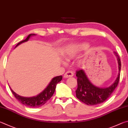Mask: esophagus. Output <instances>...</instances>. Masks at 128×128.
<instances>
[{
    "label": "esophagus",
    "mask_w": 128,
    "mask_h": 128,
    "mask_svg": "<svg viewBox=\"0 0 128 128\" xmlns=\"http://www.w3.org/2000/svg\"><path fill=\"white\" fill-rule=\"evenodd\" d=\"M74 75V73L72 72L71 71H68L67 72L64 74V78H70V77H72Z\"/></svg>",
    "instance_id": "esophagus-1"
}]
</instances>
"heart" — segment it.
<instances>
[{
  "label": "heart",
  "mask_w": 128,
  "mask_h": 128,
  "mask_svg": "<svg viewBox=\"0 0 128 128\" xmlns=\"http://www.w3.org/2000/svg\"><path fill=\"white\" fill-rule=\"evenodd\" d=\"M86 46L85 45H81V46H79V47H76V48H79L80 49H84ZM75 48L74 47H70L68 48L65 52V53H64V58H66V60H70L71 58L74 57V50Z\"/></svg>",
  "instance_id": "obj_1"
}]
</instances>
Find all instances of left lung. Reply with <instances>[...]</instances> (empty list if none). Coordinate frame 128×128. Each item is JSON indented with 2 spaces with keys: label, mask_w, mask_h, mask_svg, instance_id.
Instances as JSON below:
<instances>
[{
  "label": "left lung",
  "mask_w": 128,
  "mask_h": 128,
  "mask_svg": "<svg viewBox=\"0 0 128 128\" xmlns=\"http://www.w3.org/2000/svg\"><path fill=\"white\" fill-rule=\"evenodd\" d=\"M114 53L117 57L119 71L115 82L108 88H100L94 86L89 81L83 70H78L76 71V76L78 78V88L75 91L76 96L80 101L87 105L93 106L102 104L110 97L118 84L122 66L119 56L116 52Z\"/></svg>",
  "instance_id": "left-lung-1"
}]
</instances>
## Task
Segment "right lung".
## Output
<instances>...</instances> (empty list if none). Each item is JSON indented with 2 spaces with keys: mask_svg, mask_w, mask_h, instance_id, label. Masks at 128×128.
Masks as SVG:
<instances>
[{
  "mask_svg": "<svg viewBox=\"0 0 128 128\" xmlns=\"http://www.w3.org/2000/svg\"><path fill=\"white\" fill-rule=\"evenodd\" d=\"M35 34H30L28 37L26 38V39H24L22 41L20 42L17 44V46H18L22 42L28 41L29 38L31 35H34ZM62 79V76H58L55 78H53V79L51 80L50 83L47 86L46 88L42 92L39 94L33 97H21L17 94L16 93L12 90V89L10 88V90L12 91L13 94L14 95V97L16 98V99L19 100L20 102H21L22 104H23L25 106L30 107H38L42 106V105L46 104L50 98L52 97L53 94L54 93L55 89L56 88V86L61 81Z\"/></svg>",
  "mask_w": 128,
  "mask_h": 128,
  "instance_id": "obj_1",
  "label": "right lung"
}]
</instances>
